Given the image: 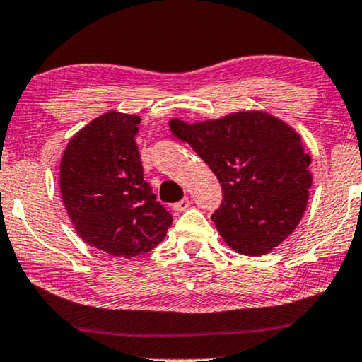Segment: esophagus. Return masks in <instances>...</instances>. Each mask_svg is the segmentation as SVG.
<instances>
[{"label":"esophagus","instance_id":"obj_1","mask_svg":"<svg viewBox=\"0 0 362 362\" xmlns=\"http://www.w3.org/2000/svg\"><path fill=\"white\" fill-rule=\"evenodd\" d=\"M190 206V198H182L180 202H177L175 204H174V211H177V213H182V211H185V209Z\"/></svg>","mask_w":362,"mask_h":362}]
</instances>
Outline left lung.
<instances>
[{
    "label": "left lung",
    "mask_w": 362,
    "mask_h": 362,
    "mask_svg": "<svg viewBox=\"0 0 362 362\" xmlns=\"http://www.w3.org/2000/svg\"><path fill=\"white\" fill-rule=\"evenodd\" d=\"M177 138L209 165L223 188L216 228L235 252L263 255L298 228L312 185L310 158L293 128L263 112H239L188 125Z\"/></svg>",
    "instance_id": "obj_1"
}]
</instances>
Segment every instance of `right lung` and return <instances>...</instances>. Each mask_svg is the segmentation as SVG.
<instances>
[{"label":"right lung","instance_id":"add662e5","mask_svg":"<svg viewBox=\"0 0 362 362\" xmlns=\"http://www.w3.org/2000/svg\"><path fill=\"white\" fill-rule=\"evenodd\" d=\"M141 118L107 112L74 134L60 164L64 208L86 244L134 257L163 242L172 216L144 180Z\"/></svg>","mask_w":362,"mask_h":362}]
</instances>
